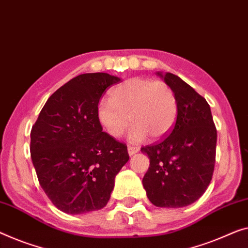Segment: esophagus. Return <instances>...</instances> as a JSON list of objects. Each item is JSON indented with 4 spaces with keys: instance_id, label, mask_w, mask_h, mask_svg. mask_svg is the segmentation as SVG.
<instances>
[{
    "instance_id": "34e87169",
    "label": "esophagus",
    "mask_w": 248,
    "mask_h": 248,
    "mask_svg": "<svg viewBox=\"0 0 248 248\" xmlns=\"http://www.w3.org/2000/svg\"><path fill=\"white\" fill-rule=\"evenodd\" d=\"M139 151L138 147H134V146H128V154L129 156H134L135 154H137Z\"/></svg>"
}]
</instances>
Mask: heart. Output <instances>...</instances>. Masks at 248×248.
<instances>
[{"instance_id":"heart-1","label":"heart","mask_w":248,"mask_h":248,"mask_svg":"<svg viewBox=\"0 0 248 248\" xmlns=\"http://www.w3.org/2000/svg\"><path fill=\"white\" fill-rule=\"evenodd\" d=\"M110 100H101L97 117L112 138H119L131 124L132 142L165 137L171 130L178 113V100L172 88L164 81L131 78L110 90Z\"/></svg>"}]
</instances>
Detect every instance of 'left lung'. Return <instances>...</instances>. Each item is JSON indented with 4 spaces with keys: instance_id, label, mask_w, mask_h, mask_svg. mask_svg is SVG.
<instances>
[{
    "instance_id": "1",
    "label": "left lung",
    "mask_w": 248,
    "mask_h": 248,
    "mask_svg": "<svg viewBox=\"0 0 248 248\" xmlns=\"http://www.w3.org/2000/svg\"><path fill=\"white\" fill-rule=\"evenodd\" d=\"M175 91L176 124L158 143L141 148L150 159L142 185L157 207L179 208L202 197L212 180L217 130L206 99L172 73H157Z\"/></svg>"
}]
</instances>
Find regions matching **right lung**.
I'll return each instance as SVG.
<instances>
[{"mask_svg": "<svg viewBox=\"0 0 248 248\" xmlns=\"http://www.w3.org/2000/svg\"><path fill=\"white\" fill-rule=\"evenodd\" d=\"M120 78L84 73L59 88L31 130V158L39 183L61 212L79 215L103 208L114 178L129 160L125 143L102 131L97 107Z\"/></svg>", "mask_w": 248, "mask_h": 248, "instance_id": "right-lung-1", "label": "right lung"}]
</instances>
